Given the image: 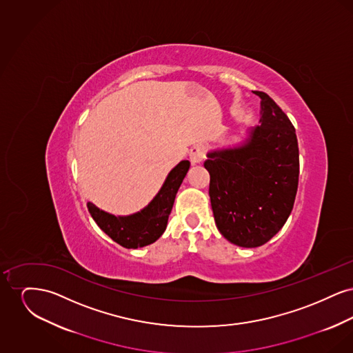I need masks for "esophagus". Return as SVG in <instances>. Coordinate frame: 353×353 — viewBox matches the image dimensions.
Masks as SVG:
<instances>
[{
	"label": "esophagus",
	"mask_w": 353,
	"mask_h": 353,
	"mask_svg": "<svg viewBox=\"0 0 353 353\" xmlns=\"http://www.w3.org/2000/svg\"><path fill=\"white\" fill-rule=\"evenodd\" d=\"M206 147L203 145V144H197V145H194L192 150H190V161L193 163V164H199V163H202L203 160H205V157H206Z\"/></svg>",
	"instance_id": "obj_1"
}]
</instances>
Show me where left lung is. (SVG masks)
<instances>
[{
	"mask_svg": "<svg viewBox=\"0 0 353 353\" xmlns=\"http://www.w3.org/2000/svg\"><path fill=\"white\" fill-rule=\"evenodd\" d=\"M261 125L245 145L208 154L209 196L219 233L242 248L270 241L285 223L299 183L295 127L263 91Z\"/></svg>",
	"mask_w": 353,
	"mask_h": 353,
	"instance_id": "left-lung-1",
	"label": "left lung"
}]
</instances>
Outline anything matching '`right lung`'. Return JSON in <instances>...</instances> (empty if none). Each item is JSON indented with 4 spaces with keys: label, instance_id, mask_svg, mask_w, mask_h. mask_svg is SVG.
Segmentation results:
<instances>
[{
    "label": "right lung",
    "instance_id": "add662e5",
    "mask_svg": "<svg viewBox=\"0 0 353 353\" xmlns=\"http://www.w3.org/2000/svg\"><path fill=\"white\" fill-rule=\"evenodd\" d=\"M190 167L188 160L177 164L153 199V201L141 212L130 217H115L99 210L95 205L87 203L91 217L101 230L117 243L127 249H137L153 243L164 233L168 217L176 199L177 190Z\"/></svg>",
    "mask_w": 353,
    "mask_h": 353
}]
</instances>
